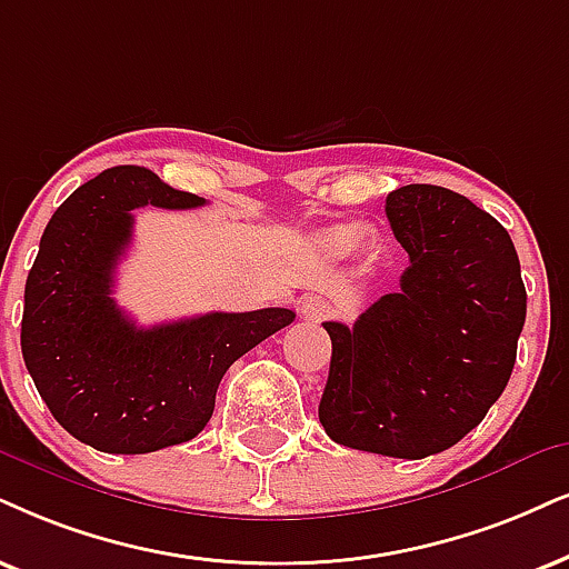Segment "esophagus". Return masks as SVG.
<instances>
[{
	"mask_svg": "<svg viewBox=\"0 0 569 569\" xmlns=\"http://www.w3.org/2000/svg\"><path fill=\"white\" fill-rule=\"evenodd\" d=\"M330 312V307L320 297H305L301 299V315H307L309 320H320Z\"/></svg>",
	"mask_w": 569,
	"mask_h": 569,
	"instance_id": "34e87169",
	"label": "esophagus"
}]
</instances>
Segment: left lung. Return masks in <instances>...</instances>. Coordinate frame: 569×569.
I'll list each match as a JSON object with an SVG mask.
<instances>
[{"label": "left lung", "instance_id": "obj_1", "mask_svg": "<svg viewBox=\"0 0 569 569\" xmlns=\"http://www.w3.org/2000/svg\"><path fill=\"white\" fill-rule=\"evenodd\" d=\"M409 254L401 291L355 326L322 322L333 341L320 422L336 443L422 459L480 426L512 376L525 326L515 243L462 193L409 183L386 197Z\"/></svg>", "mask_w": 569, "mask_h": 569}]
</instances>
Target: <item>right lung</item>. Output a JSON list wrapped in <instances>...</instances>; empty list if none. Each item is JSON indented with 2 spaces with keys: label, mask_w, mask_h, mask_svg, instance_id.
<instances>
[{
  "label": "right lung",
  "mask_w": 569,
  "mask_h": 569,
  "mask_svg": "<svg viewBox=\"0 0 569 569\" xmlns=\"http://www.w3.org/2000/svg\"><path fill=\"white\" fill-rule=\"evenodd\" d=\"M147 204L191 210L207 201L139 164L99 172L57 207L26 280L20 349L36 391L70 436L110 455L199 436L226 370L297 318L268 307L136 326L112 286L133 236L131 210Z\"/></svg>",
  "instance_id": "1"
}]
</instances>
